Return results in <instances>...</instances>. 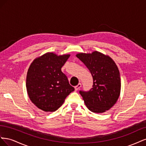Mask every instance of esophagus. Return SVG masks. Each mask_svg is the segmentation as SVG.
Returning a JSON list of instances; mask_svg holds the SVG:
<instances>
[{
    "label": "esophagus",
    "mask_w": 146,
    "mask_h": 146,
    "mask_svg": "<svg viewBox=\"0 0 146 146\" xmlns=\"http://www.w3.org/2000/svg\"><path fill=\"white\" fill-rule=\"evenodd\" d=\"M81 86H82V84L81 83H78L77 86H75V90L78 91L81 88Z\"/></svg>",
    "instance_id": "esophagus-1"
}]
</instances>
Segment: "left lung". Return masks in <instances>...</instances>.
Wrapping results in <instances>:
<instances>
[{
    "mask_svg": "<svg viewBox=\"0 0 146 146\" xmlns=\"http://www.w3.org/2000/svg\"><path fill=\"white\" fill-rule=\"evenodd\" d=\"M76 56L90 70L93 78L90 91H80L86 106L92 112H105L116 103L120 95L121 83L117 65L109 56L98 51L80 53Z\"/></svg>",
    "mask_w": 146,
    "mask_h": 146,
    "instance_id": "1",
    "label": "left lung"
}]
</instances>
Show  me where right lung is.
<instances>
[{
    "instance_id": "add662e5",
    "label": "right lung",
    "mask_w": 146,
    "mask_h": 146,
    "mask_svg": "<svg viewBox=\"0 0 146 146\" xmlns=\"http://www.w3.org/2000/svg\"><path fill=\"white\" fill-rule=\"evenodd\" d=\"M69 56L47 52L35 59L30 66L26 78L27 91L32 102L42 111H56L74 91L61 71Z\"/></svg>"
}]
</instances>
